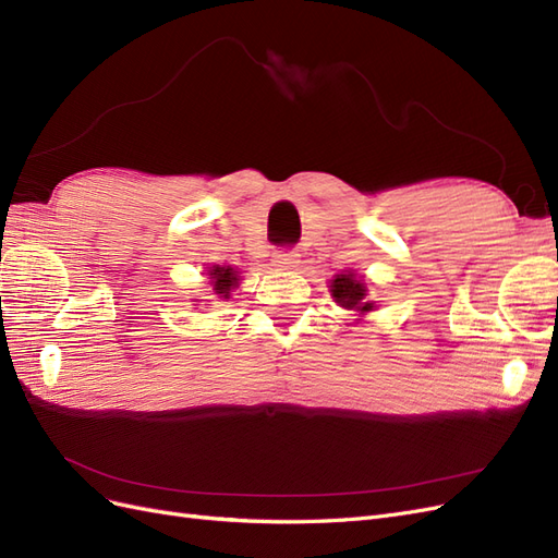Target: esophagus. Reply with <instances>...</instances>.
<instances>
[{"label":"esophagus","instance_id":"34e87169","mask_svg":"<svg viewBox=\"0 0 558 558\" xmlns=\"http://www.w3.org/2000/svg\"><path fill=\"white\" fill-rule=\"evenodd\" d=\"M272 265L279 269H295L300 265V256L295 251H279L272 258Z\"/></svg>","mask_w":558,"mask_h":558}]
</instances>
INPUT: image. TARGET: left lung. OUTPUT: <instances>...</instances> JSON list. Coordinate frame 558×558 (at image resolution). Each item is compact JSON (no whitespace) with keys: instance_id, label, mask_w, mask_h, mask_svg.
Returning <instances> with one entry per match:
<instances>
[{"instance_id":"left-lung-1","label":"left lung","mask_w":558,"mask_h":558,"mask_svg":"<svg viewBox=\"0 0 558 558\" xmlns=\"http://www.w3.org/2000/svg\"><path fill=\"white\" fill-rule=\"evenodd\" d=\"M328 291L337 305L353 312L356 316H365L369 312H375L377 305L375 300H367V283L363 275H356V269H344V272L335 275L330 279ZM361 320V318H356Z\"/></svg>"}]
</instances>
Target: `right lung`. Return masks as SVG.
<instances>
[{
  "label": "right lung",
  "instance_id": "right-lung-1",
  "mask_svg": "<svg viewBox=\"0 0 558 558\" xmlns=\"http://www.w3.org/2000/svg\"><path fill=\"white\" fill-rule=\"evenodd\" d=\"M202 275H207L214 295L221 302H228L232 298V291H238L242 283V272L232 265H211V267H205V272Z\"/></svg>",
  "mask_w": 558,
  "mask_h": 558
}]
</instances>
